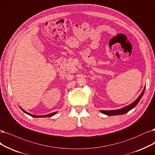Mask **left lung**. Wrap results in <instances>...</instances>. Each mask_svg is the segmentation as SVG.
<instances>
[{
  "instance_id": "1",
  "label": "left lung",
  "mask_w": 155,
  "mask_h": 155,
  "mask_svg": "<svg viewBox=\"0 0 155 155\" xmlns=\"http://www.w3.org/2000/svg\"><path fill=\"white\" fill-rule=\"evenodd\" d=\"M145 88H146V87H144V88H143V91L142 92L141 94L139 95V97H138L133 103H131V104H130L128 106H126V107H124V108L119 109V110H100V111L102 112L103 114H104L105 115H123L124 114H126L127 112H128L130 110H131V109H133V108H134L135 106H136V105L138 103V102H139L140 99L142 97L143 94V92H144Z\"/></svg>"
}]
</instances>
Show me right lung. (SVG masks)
Listing matches in <instances>:
<instances>
[{
  "label": "right lung",
  "mask_w": 155,
  "mask_h": 155,
  "mask_svg": "<svg viewBox=\"0 0 155 155\" xmlns=\"http://www.w3.org/2000/svg\"><path fill=\"white\" fill-rule=\"evenodd\" d=\"M22 109V110L24 112V113H25L26 114H28V115H30V116H31V117H52V116H53L54 115H55L57 112H54V113H52V114H47V115H32V114H29V113H28V112L27 111H25L24 110H23L22 108H21Z\"/></svg>",
  "instance_id": "right-lung-1"
}]
</instances>
